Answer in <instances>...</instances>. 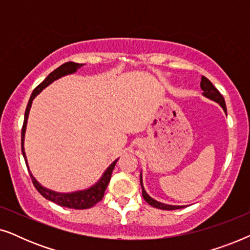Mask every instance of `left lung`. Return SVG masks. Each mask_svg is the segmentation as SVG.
Instances as JSON below:
<instances>
[{"instance_id":"8db88e82","label":"left lung","mask_w":250,"mask_h":250,"mask_svg":"<svg viewBox=\"0 0 250 250\" xmlns=\"http://www.w3.org/2000/svg\"><path fill=\"white\" fill-rule=\"evenodd\" d=\"M200 87L201 90L204 91V95L205 97L211 99V100L216 101L217 104H221V107L224 109V111L227 112V105H225V101L223 95L220 93V91L217 90L216 87L214 86L213 83L206 78L205 76L201 77V82H200ZM141 188H142V196L145 198V200L148 203L150 206L155 207V208H159V209H164V210H174V209H180V208H183L182 206H170V205H165L162 203H158V201L153 200L152 198H150L148 194H146L145 188L142 186V177H141Z\"/></svg>"}]
</instances>
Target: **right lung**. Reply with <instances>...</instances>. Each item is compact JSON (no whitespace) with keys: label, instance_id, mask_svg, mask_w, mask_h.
Wrapping results in <instances>:
<instances>
[{"label":"right lung","instance_id":"obj_1","mask_svg":"<svg viewBox=\"0 0 250 250\" xmlns=\"http://www.w3.org/2000/svg\"><path fill=\"white\" fill-rule=\"evenodd\" d=\"M82 66H83V63L71 62V61L61 64L59 68L54 69L52 73H51L49 76H47L45 80L42 82V83H41L40 85H37V86L35 87V90L33 91L32 95H30V99H29L28 104H27V108L25 111V119H23V124H22V128H21V151H22L23 158H25L27 168H28V164H27L25 149H23V138H25L27 118H28V114L30 110V105H32V101L34 100V98H35L36 95L43 90L44 87H46L47 85L52 83L53 81L58 80V78H60L61 76H64V75L75 73V71H76L78 68H81ZM117 160H115V162L108 167L107 170H105V173L104 174V176L101 177V180L99 181L95 186L90 188L88 190L78 191V192H73V193L53 192V191L47 190V189H45V188H43L42 186H41V184L37 182L35 179H34L32 174H30V177H32V182L34 184V187L36 188V190L39 191V192L42 194L45 199L53 201V203H56L59 205V206H62V207L75 208V209H87V208L93 207L94 205H97L99 201L102 200V198H104V191H105V189H107V187L109 184V181H110V179H111L112 170H114V168H115V165H116V163H117ZM28 172H29V168H28Z\"/></svg>","mask_w":250,"mask_h":250}]
</instances>
